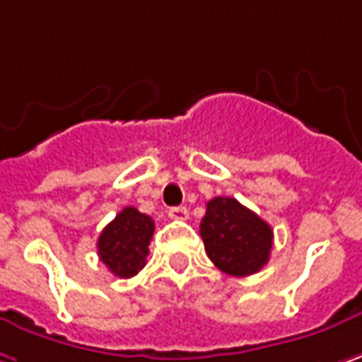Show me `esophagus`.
I'll return each instance as SVG.
<instances>
[{
  "label": "esophagus",
  "instance_id": "1",
  "mask_svg": "<svg viewBox=\"0 0 362 362\" xmlns=\"http://www.w3.org/2000/svg\"><path fill=\"white\" fill-rule=\"evenodd\" d=\"M168 217L174 221H184V219H188V209L186 206H172L168 211Z\"/></svg>",
  "mask_w": 362,
  "mask_h": 362
}]
</instances>
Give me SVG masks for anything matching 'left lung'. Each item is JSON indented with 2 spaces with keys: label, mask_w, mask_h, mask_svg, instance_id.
<instances>
[{
  "label": "left lung",
  "mask_w": 362,
  "mask_h": 362,
  "mask_svg": "<svg viewBox=\"0 0 362 362\" xmlns=\"http://www.w3.org/2000/svg\"><path fill=\"white\" fill-rule=\"evenodd\" d=\"M206 256L225 274L250 276L270 258L272 229L242 202L215 197L201 221Z\"/></svg>",
  "instance_id": "left-lung-1"
}]
</instances>
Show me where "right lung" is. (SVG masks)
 <instances>
[{
	"label": "right lung",
	"mask_w": 362,
	"mask_h": 362,
	"mask_svg": "<svg viewBox=\"0 0 362 362\" xmlns=\"http://www.w3.org/2000/svg\"><path fill=\"white\" fill-rule=\"evenodd\" d=\"M153 229L151 217L139 213L135 206H124L98 238L100 260L115 276H135L147 262Z\"/></svg>",
	"instance_id": "1"
}]
</instances>
